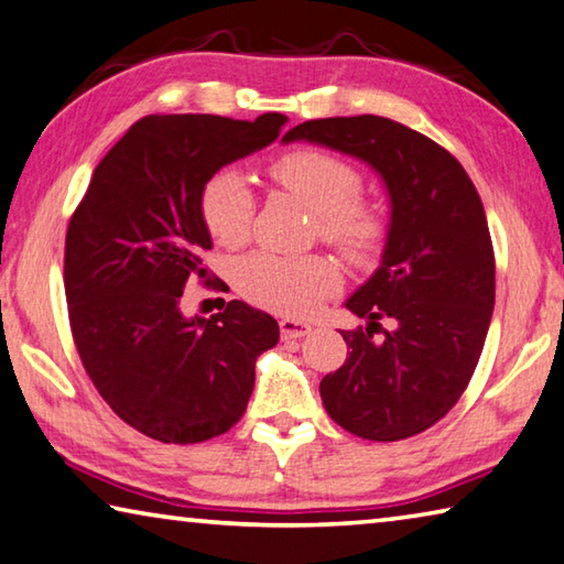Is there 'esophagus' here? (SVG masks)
<instances>
[{
    "label": "esophagus",
    "mask_w": 564,
    "mask_h": 564,
    "mask_svg": "<svg viewBox=\"0 0 564 564\" xmlns=\"http://www.w3.org/2000/svg\"><path fill=\"white\" fill-rule=\"evenodd\" d=\"M280 329H282L284 339H300V337H307V334H312V324L300 322V319H282Z\"/></svg>",
    "instance_id": "esophagus-1"
}]
</instances>
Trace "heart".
Returning a JSON list of instances; mask_svg holds the SVG:
<instances>
[{"label": "heart", "instance_id": "b5f03b06", "mask_svg": "<svg viewBox=\"0 0 564 564\" xmlns=\"http://www.w3.org/2000/svg\"><path fill=\"white\" fill-rule=\"evenodd\" d=\"M284 191L317 215V232L354 264H369L387 242V223L371 205L359 203L361 175L341 158L324 151H294L270 165ZM254 197L245 177L225 167L207 177L200 217L215 242L237 247L250 235ZM235 282L257 307L280 314H307L337 290L339 270L319 254L254 252L235 267Z\"/></svg>", "mask_w": 564, "mask_h": 564}]
</instances>
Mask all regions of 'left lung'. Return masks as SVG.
Masks as SVG:
<instances>
[{
    "label": "left lung",
    "instance_id": "8db88e82",
    "mask_svg": "<svg viewBox=\"0 0 564 564\" xmlns=\"http://www.w3.org/2000/svg\"><path fill=\"white\" fill-rule=\"evenodd\" d=\"M282 141L359 158L387 185L381 264L347 300L367 327L341 332L349 357L319 393L354 436H416L466 391L496 307V254L476 185L446 148L383 116L304 121Z\"/></svg>",
    "mask_w": 564,
    "mask_h": 564
}]
</instances>
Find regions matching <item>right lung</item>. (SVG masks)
Returning a JSON list of instances; mask_svg holds the SVG:
<instances>
[{
  "label": "right lung",
  "instance_id": "1",
  "mask_svg": "<svg viewBox=\"0 0 564 564\" xmlns=\"http://www.w3.org/2000/svg\"><path fill=\"white\" fill-rule=\"evenodd\" d=\"M288 116H145L96 165L68 220L64 290L88 379L128 426L200 443L242 419L276 322L240 300L185 317L187 280L210 282L200 193L223 165L270 145Z\"/></svg>",
  "mask_w": 564,
  "mask_h": 564
}]
</instances>
